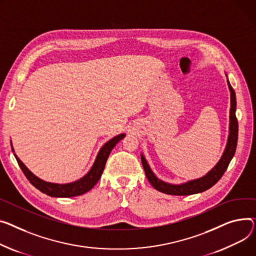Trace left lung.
Returning <instances> with one entry per match:
<instances>
[{
  "mask_svg": "<svg viewBox=\"0 0 256 256\" xmlns=\"http://www.w3.org/2000/svg\"><path fill=\"white\" fill-rule=\"evenodd\" d=\"M228 77V75H226ZM228 88L230 92V134L228 139L226 143V147L224 149V152L222 156L219 160L217 164L208 172L204 177H200L198 179L187 181L182 184H171L166 183L160 179H158L154 173L152 172L150 168L146 158L143 154H141V162L144 168L145 175L150 182V184L154 187V188L160 192L172 194V196H190L194 194H198L205 192L218 182V180L222 177L224 172L232 160V158L234 156L236 148V142H238V120L236 117V94L232 90V85L228 79Z\"/></svg>",
  "mask_w": 256,
  "mask_h": 256,
  "instance_id": "left-lung-1",
  "label": "left lung"
}]
</instances>
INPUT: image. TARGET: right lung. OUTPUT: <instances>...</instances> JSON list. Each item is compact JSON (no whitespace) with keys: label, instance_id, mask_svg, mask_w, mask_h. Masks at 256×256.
<instances>
[{"label":"right lung","instance_id":"obj_1","mask_svg":"<svg viewBox=\"0 0 256 256\" xmlns=\"http://www.w3.org/2000/svg\"><path fill=\"white\" fill-rule=\"evenodd\" d=\"M124 137H126V134H120L116 136V137L112 138L111 140H109L107 143H105V145L100 149L98 156L96 158V160H94L92 168L90 170V172L84 177H82L81 179L71 182V183H66V184L46 182V181L38 178L37 176H35L30 171V170L24 166V164L18 158H17L15 153H14V156H15L17 162H18V166H20L22 171L28 178V180L32 183V185L35 186L36 188L39 190L41 192H43L49 196H54V198L77 196L88 192L96 184V182L100 180L102 174H103L105 164H106V162L108 160L110 152L112 151L114 146ZM11 148H12V151L14 152L12 143H11Z\"/></svg>","mask_w":256,"mask_h":256}]
</instances>
